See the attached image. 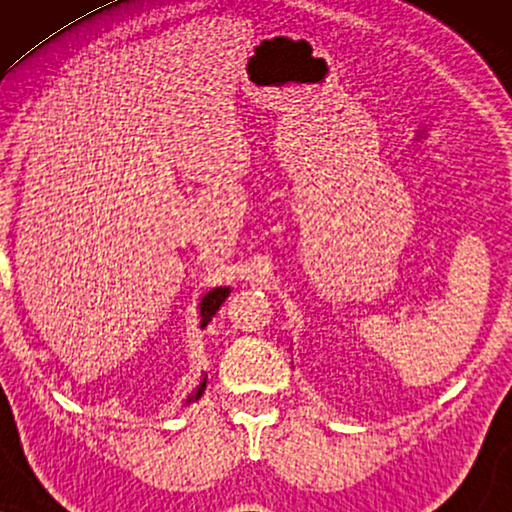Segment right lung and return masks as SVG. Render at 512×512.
Returning <instances> with one entry per match:
<instances>
[{"label": "right lung", "instance_id": "1", "mask_svg": "<svg viewBox=\"0 0 512 512\" xmlns=\"http://www.w3.org/2000/svg\"><path fill=\"white\" fill-rule=\"evenodd\" d=\"M228 293H230V289L228 286H221V289H212L207 293L205 298L200 300V317H202V321H200V326L205 328L209 321H212V317L216 312H219V307L223 305V300L228 298ZM205 387H207V377H202V382H200V387L193 391L191 396L186 398V405H191V403H195L198 401V398L205 394Z\"/></svg>", "mask_w": 512, "mask_h": 512}]
</instances>
